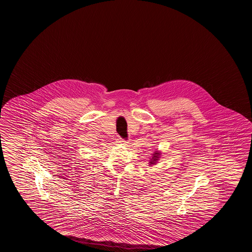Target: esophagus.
<instances>
[{
	"label": "esophagus",
	"instance_id": "34e87169",
	"mask_svg": "<svg viewBox=\"0 0 252 252\" xmlns=\"http://www.w3.org/2000/svg\"><path fill=\"white\" fill-rule=\"evenodd\" d=\"M118 142H119L120 144H122V145H127V144H128V142H127L126 140H125L122 137H119V138H118Z\"/></svg>",
	"mask_w": 252,
	"mask_h": 252
}]
</instances>
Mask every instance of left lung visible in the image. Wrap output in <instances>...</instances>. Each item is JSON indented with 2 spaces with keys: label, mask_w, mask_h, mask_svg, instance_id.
Listing matches in <instances>:
<instances>
[{
  "label": "left lung",
  "mask_w": 252,
  "mask_h": 252,
  "mask_svg": "<svg viewBox=\"0 0 252 252\" xmlns=\"http://www.w3.org/2000/svg\"><path fill=\"white\" fill-rule=\"evenodd\" d=\"M160 152H159V151H155V152H153V154H152V158H151V160H150V165L151 166H153V165H155L157 162H158V160H159V159H160Z\"/></svg>",
  "instance_id": "8db88e82"
}]
</instances>
